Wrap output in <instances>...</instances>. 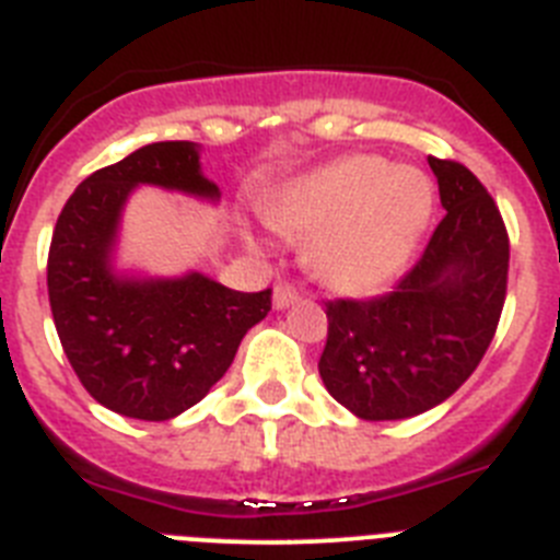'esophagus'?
Returning a JSON list of instances; mask_svg holds the SVG:
<instances>
[{"label": "esophagus", "instance_id": "34e87169", "mask_svg": "<svg viewBox=\"0 0 560 560\" xmlns=\"http://www.w3.org/2000/svg\"><path fill=\"white\" fill-rule=\"evenodd\" d=\"M296 300H300V291H296L294 285H289V283H280V285H277L275 296H271V303H275L277 311L289 308V305H294Z\"/></svg>", "mask_w": 560, "mask_h": 560}]
</instances>
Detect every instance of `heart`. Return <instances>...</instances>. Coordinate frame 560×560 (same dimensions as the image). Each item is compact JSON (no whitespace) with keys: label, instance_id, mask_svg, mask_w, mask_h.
<instances>
[{"label":"heart","instance_id":"b5f03b06","mask_svg":"<svg viewBox=\"0 0 560 560\" xmlns=\"http://www.w3.org/2000/svg\"><path fill=\"white\" fill-rule=\"evenodd\" d=\"M434 212V187L418 167L350 153L296 176L266 201L277 232L308 237L305 260L339 294H373L409 264Z\"/></svg>","mask_w":560,"mask_h":560}]
</instances>
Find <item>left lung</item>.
<instances>
[{
    "label": "left lung",
    "mask_w": 560,
    "mask_h": 560,
    "mask_svg": "<svg viewBox=\"0 0 560 560\" xmlns=\"http://www.w3.org/2000/svg\"><path fill=\"white\" fill-rule=\"evenodd\" d=\"M446 210L395 291L328 303L325 389L361 420L438 407L477 370L497 334L511 241L497 201L459 162L429 156Z\"/></svg>",
    "instance_id": "left-lung-1"
}]
</instances>
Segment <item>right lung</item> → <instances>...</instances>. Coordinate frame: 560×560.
<instances>
[{
  "label": "right lung",
  "instance_id": "1",
  "mask_svg": "<svg viewBox=\"0 0 560 560\" xmlns=\"http://www.w3.org/2000/svg\"><path fill=\"white\" fill-rule=\"evenodd\" d=\"M219 201L196 142H151L78 185L58 215L47 257L49 308L69 364L106 409L171 420L230 370L237 345L271 311V289L244 294L190 271H114L120 215L133 187Z\"/></svg>",
  "mask_w": 560,
  "mask_h": 560
}]
</instances>
